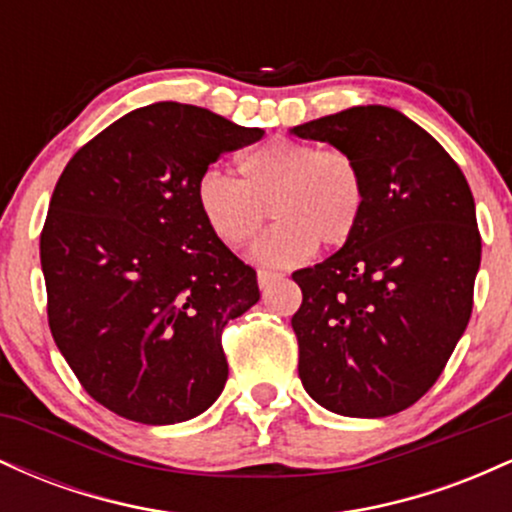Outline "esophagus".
<instances>
[{
	"label": "esophagus",
	"instance_id": "34e87169",
	"mask_svg": "<svg viewBox=\"0 0 512 512\" xmlns=\"http://www.w3.org/2000/svg\"><path fill=\"white\" fill-rule=\"evenodd\" d=\"M276 279H281V274L269 272V269H260V272H257V284H260V289H267V286H272Z\"/></svg>",
	"mask_w": 512,
	"mask_h": 512
}]
</instances>
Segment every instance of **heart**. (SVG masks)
<instances>
[{
    "instance_id": "obj_1",
    "label": "heart",
    "mask_w": 512,
    "mask_h": 512,
    "mask_svg": "<svg viewBox=\"0 0 512 512\" xmlns=\"http://www.w3.org/2000/svg\"><path fill=\"white\" fill-rule=\"evenodd\" d=\"M240 180L207 170L195 199L204 223L226 248H243L267 214L276 223L252 248V260L291 267L322 248H342L361 226L366 185L358 163L339 149L272 139L245 151Z\"/></svg>"
}]
</instances>
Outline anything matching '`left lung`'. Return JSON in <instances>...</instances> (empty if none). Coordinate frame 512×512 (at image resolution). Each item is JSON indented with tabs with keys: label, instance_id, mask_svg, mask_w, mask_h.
I'll return each instance as SVG.
<instances>
[{
	"label": "left lung",
	"instance_id": "8db88e82",
	"mask_svg": "<svg viewBox=\"0 0 512 512\" xmlns=\"http://www.w3.org/2000/svg\"><path fill=\"white\" fill-rule=\"evenodd\" d=\"M358 163L356 236L293 272L298 375L320 407L380 419L431 390L472 315L481 236L460 166L395 108L356 105L291 129Z\"/></svg>",
	"mask_w": 512,
	"mask_h": 512
}]
</instances>
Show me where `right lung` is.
Here are the masks:
<instances>
[{"instance_id":"1","label":"right lung","mask_w":512,"mask_h":512,"mask_svg":"<svg viewBox=\"0 0 512 512\" xmlns=\"http://www.w3.org/2000/svg\"><path fill=\"white\" fill-rule=\"evenodd\" d=\"M262 134L197 105L154 103L62 170L40 233L50 332L117 416L180 424L221 395V332L260 289L255 269L211 236L195 190L209 163Z\"/></svg>"}]
</instances>
